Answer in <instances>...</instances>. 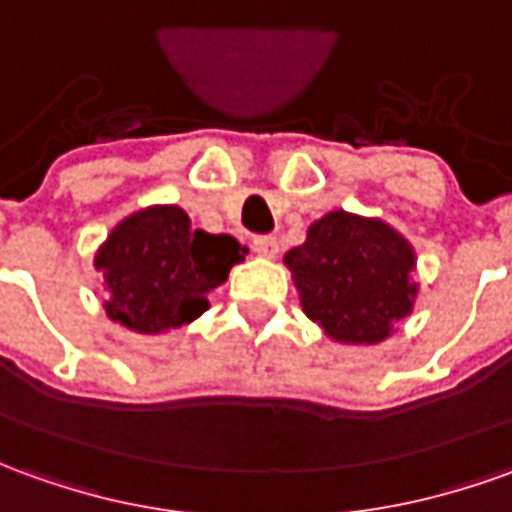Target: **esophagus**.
<instances>
[{"label":"esophagus","instance_id":"34e87169","mask_svg":"<svg viewBox=\"0 0 512 512\" xmlns=\"http://www.w3.org/2000/svg\"><path fill=\"white\" fill-rule=\"evenodd\" d=\"M253 250L259 253V256H264V259H273L278 253V239L276 236H253Z\"/></svg>","mask_w":512,"mask_h":512}]
</instances>
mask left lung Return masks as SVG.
<instances>
[{
  "mask_svg": "<svg viewBox=\"0 0 512 512\" xmlns=\"http://www.w3.org/2000/svg\"><path fill=\"white\" fill-rule=\"evenodd\" d=\"M284 262L301 292L303 312L337 343H382L410 315L418 295L410 242L382 220L348 211L317 220Z\"/></svg>",
  "mask_w": 512,
  "mask_h": 512,
  "instance_id": "left-lung-1",
  "label": "left lung"
}]
</instances>
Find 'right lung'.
<instances>
[{"instance_id":"obj_1","label":"right lung","mask_w":512,"mask_h":512,"mask_svg":"<svg viewBox=\"0 0 512 512\" xmlns=\"http://www.w3.org/2000/svg\"><path fill=\"white\" fill-rule=\"evenodd\" d=\"M234 236L195 231L178 206H150L116 225L97 250L111 320L139 334L186 326L209 309V292L245 259Z\"/></svg>"}]
</instances>
